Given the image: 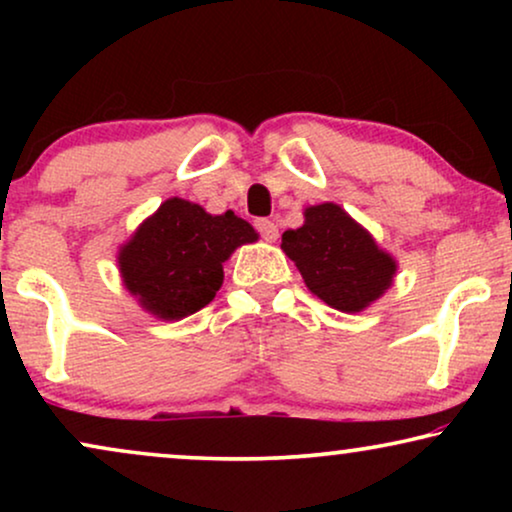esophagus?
I'll list each match as a JSON object with an SVG mask.
<instances>
[{
  "mask_svg": "<svg viewBox=\"0 0 512 512\" xmlns=\"http://www.w3.org/2000/svg\"><path fill=\"white\" fill-rule=\"evenodd\" d=\"M256 230H258V233H261V237H263L265 242H275L277 237H279L277 223L270 221V219H258L256 221Z\"/></svg>",
  "mask_w": 512,
  "mask_h": 512,
  "instance_id": "1",
  "label": "esophagus"
}]
</instances>
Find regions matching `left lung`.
Returning <instances> with one entry per match:
<instances>
[{
    "mask_svg": "<svg viewBox=\"0 0 512 512\" xmlns=\"http://www.w3.org/2000/svg\"><path fill=\"white\" fill-rule=\"evenodd\" d=\"M307 289L335 310L354 314L375 303L396 275V261L340 205L305 209V223L282 235Z\"/></svg>",
    "mask_w": 512,
    "mask_h": 512,
    "instance_id": "8db88e82",
    "label": "left lung"
}]
</instances>
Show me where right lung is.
Listing matches in <instances>:
<instances>
[{
  "mask_svg": "<svg viewBox=\"0 0 512 512\" xmlns=\"http://www.w3.org/2000/svg\"><path fill=\"white\" fill-rule=\"evenodd\" d=\"M256 230L233 212L212 216L170 198L118 251L125 289L146 312L177 321L209 305L223 284V263Z\"/></svg>",
  "mask_w": 512,
  "mask_h": 512,
  "instance_id": "right-lung-1",
  "label": "right lung"
}]
</instances>
